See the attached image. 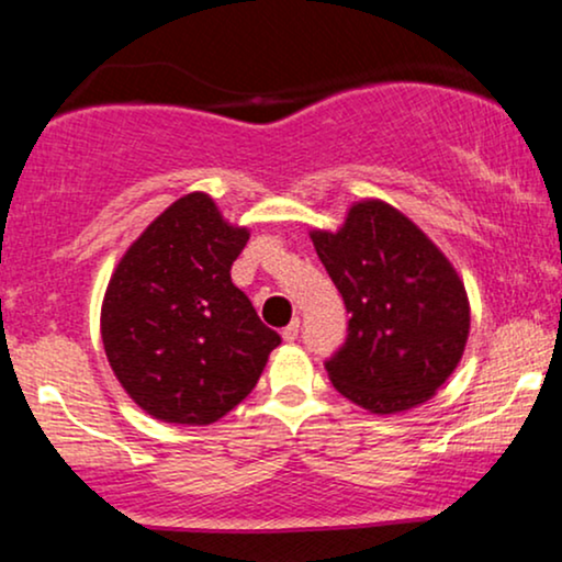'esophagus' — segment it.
<instances>
[{"instance_id": "esophagus-1", "label": "esophagus", "mask_w": 562, "mask_h": 562, "mask_svg": "<svg viewBox=\"0 0 562 562\" xmlns=\"http://www.w3.org/2000/svg\"><path fill=\"white\" fill-rule=\"evenodd\" d=\"M299 330H301V319L293 317V322H290L285 330H282V340H285V344H293V340L299 338Z\"/></svg>"}]
</instances>
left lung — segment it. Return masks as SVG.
<instances>
[{
    "label": "left lung",
    "instance_id": "8db88e82",
    "mask_svg": "<svg viewBox=\"0 0 562 562\" xmlns=\"http://www.w3.org/2000/svg\"><path fill=\"white\" fill-rule=\"evenodd\" d=\"M346 303L348 338L327 362L335 391L372 415H398L436 396L460 364L470 301L441 248L391 203H351L338 229H312Z\"/></svg>",
    "mask_w": 562,
    "mask_h": 562
}]
</instances>
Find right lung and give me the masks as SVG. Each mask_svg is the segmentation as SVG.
I'll use <instances>...</instances> for the list:
<instances>
[{"mask_svg":"<svg viewBox=\"0 0 562 562\" xmlns=\"http://www.w3.org/2000/svg\"><path fill=\"white\" fill-rule=\"evenodd\" d=\"M248 237L214 198L190 192L115 263L100 312L102 346L121 389L160 423L222 420L280 346L229 277Z\"/></svg>","mask_w":562,"mask_h":562,"instance_id":"add662e5","label":"right lung"}]
</instances>
